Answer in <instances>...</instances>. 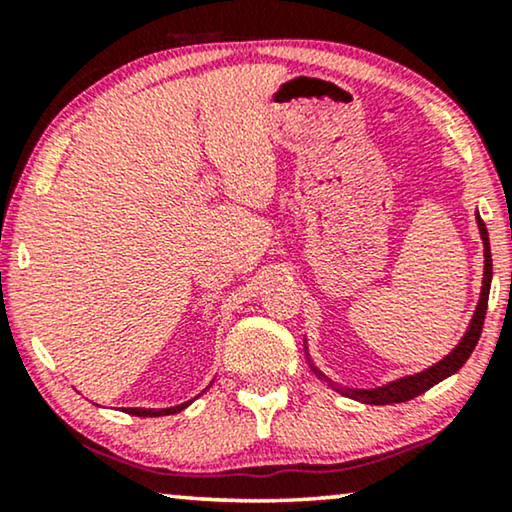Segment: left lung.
<instances>
[{"label": "left lung", "instance_id": "obj_1", "mask_svg": "<svg viewBox=\"0 0 512 512\" xmlns=\"http://www.w3.org/2000/svg\"><path fill=\"white\" fill-rule=\"evenodd\" d=\"M478 228H480L482 244H485V277H482L480 303H478V307H475L471 326H468V331H466L464 338H461L459 345L454 347L452 352L447 354L443 361H438L436 366L422 370V373L410 375V377H401V380L389 382V384H384V387H377V389H345V387H340L338 389L340 394L354 398V401L370 403V405L405 403V401H410V398L424 394V391L431 389L433 384L443 382L445 377L454 375L461 366H464L466 359L473 354V349H475V345H478V340H480L482 324H485V314H487L489 286H492V251H489V235H487V228H485V223H482L480 216H478ZM312 370L319 377H324L314 366H312ZM324 380H326V377H324ZM326 382H331V380H326Z\"/></svg>", "mask_w": 512, "mask_h": 512}]
</instances>
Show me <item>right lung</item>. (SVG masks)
<instances>
[{"instance_id":"obj_1","label":"right lung","mask_w":512,"mask_h":512,"mask_svg":"<svg viewBox=\"0 0 512 512\" xmlns=\"http://www.w3.org/2000/svg\"><path fill=\"white\" fill-rule=\"evenodd\" d=\"M191 401L188 403H181V405H174V408H163V410H151V408H125L128 415H135V417H163V415H174V412H181L184 408H188Z\"/></svg>"}]
</instances>
